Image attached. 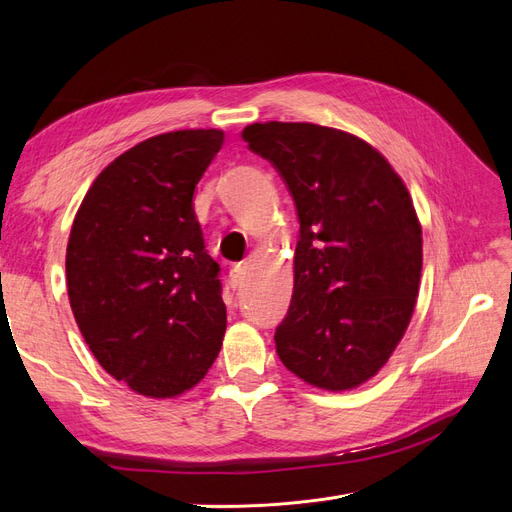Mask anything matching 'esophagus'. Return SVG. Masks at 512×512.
Segmentation results:
<instances>
[{
  "instance_id": "1",
  "label": "esophagus",
  "mask_w": 512,
  "mask_h": 512,
  "mask_svg": "<svg viewBox=\"0 0 512 512\" xmlns=\"http://www.w3.org/2000/svg\"><path fill=\"white\" fill-rule=\"evenodd\" d=\"M243 277H245V265H235L230 269V273H228V280H230V286L232 288H237V286H241V282H243Z\"/></svg>"
}]
</instances>
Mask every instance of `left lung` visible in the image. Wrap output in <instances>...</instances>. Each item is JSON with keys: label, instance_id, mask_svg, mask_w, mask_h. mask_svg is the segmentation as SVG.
Segmentation results:
<instances>
[{"label": "left lung", "instance_id": "left-lung-1", "mask_svg": "<svg viewBox=\"0 0 512 512\" xmlns=\"http://www.w3.org/2000/svg\"><path fill=\"white\" fill-rule=\"evenodd\" d=\"M241 136L280 173L299 218L277 356L320 389H354L389 361L416 303L423 237L406 185L342 130L269 121Z\"/></svg>", "mask_w": 512, "mask_h": 512}]
</instances>
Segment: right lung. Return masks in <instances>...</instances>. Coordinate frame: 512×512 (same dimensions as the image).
I'll list each match as a JSON object with an SVG mask.
<instances>
[{"label":"right lung","mask_w":512,"mask_h":512,"mask_svg":"<svg viewBox=\"0 0 512 512\" xmlns=\"http://www.w3.org/2000/svg\"><path fill=\"white\" fill-rule=\"evenodd\" d=\"M224 145L222 130L147 138L108 164L76 213L68 297L89 350L147 397H175L222 348L220 265L194 213V190Z\"/></svg>","instance_id":"1"}]
</instances>
